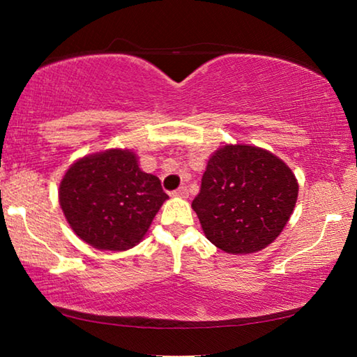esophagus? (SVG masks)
Instances as JSON below:
<instances>
[{"label": "esophagus", "instance_id": "obj_1", "mask_svg": "<svg viewBox=\"0 0 357 357\" xmlns=\"http://www.w3.org/2000/svg\"><path fill=\"white\" fill-rule=\"evenodd\" d=\"M172 195L178 197V198H187V197H189V190H187V187L183 185V187H179V189L174 190Z\"/></svg>", "mask_w": 357, "mask_h": 357}]
</instances>
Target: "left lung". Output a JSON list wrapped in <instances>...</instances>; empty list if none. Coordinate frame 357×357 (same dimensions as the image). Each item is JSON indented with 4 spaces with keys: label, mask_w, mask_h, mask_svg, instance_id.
I'll use <instances>...</instances> for the list:
<instances>
[{
    "label": "left lung",
    "mask_w": 357,
    "mask_h": 357,
    "mask_svg": "<svg viewBox=\"0 0 357 357\" xmlns=\"http://www.w3.org/2000/svg\"><path fill=\"white\" fill-rule=\"evenodd\" d=\"M299 184L285 162L252 144H225L209 157L192 209L204 236L233 255L255 253L283 231Z\"/></svg>",
    "instance_id": "obj_1"
}]
</instances>
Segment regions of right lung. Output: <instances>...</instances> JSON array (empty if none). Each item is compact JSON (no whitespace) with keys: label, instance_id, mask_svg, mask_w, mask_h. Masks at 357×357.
<instances>
[{"label":"right lung","instance_id":"right-lung-1","mask_svg":"<svg viewBox=\"0 0 357 357\" xmlns=\"http://www.w3.org/2000/svg\"><path fill=\"white\" fill-rule=\"evenodd\" d=\"M59 206L83 243L124 252L148 233L168 195L130 149L112 148L75 160L59 183Z\"/></svg>","mask_w":357,"mask_h":357}]
</instances>
